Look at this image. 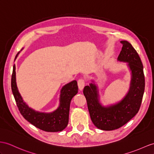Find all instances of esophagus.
<instances>
[{
    "mask_svg": "<svg viewBox=\"0 0 154 154\" xmlns=\"http://www.w3.org/2000/svg\"><path fill=\"white\" fill-rule=\"evenodd\" d=\"M85 79H84V78H81L78 80V88H79L80 90L83 89V88L85 86Z\"/></svg>",
    "mask_w": 154,
    "mask_h": 154,
    "instance_id": "obj_1",
    "label": "esophagus"
}]
</instances>
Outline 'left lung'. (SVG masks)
<instances>
[{"label":"left lung","instance_id":"obj_1","mask_svg":"<svg viewBox=\"0 0 154 154\" xmlns=\"http://www.w3.org/2000/svg\"><path fill=\"white\" fill-rule=\"evenodd\" d=\"M120 42L123 46L118 59L128 63L132 73L130 89L125 98L120 103L106 108L99 102L95 84L86 85L83 91L92 122L97 128L104 131L119 129L131 120L140 109L144 92L145 78L139 55L127 41Z\"/></svg>","mask_w":154,"mask_h":154}]
</instances>
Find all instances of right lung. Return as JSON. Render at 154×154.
<instances>
[{
  "label": "right lung",
  "mask_w": 154,
  "mask_h": 154,
  "mask_svg": "<svg viewBox=\"0 0 154 154\" xmlns=\"http://www.w3.org/2000/svg\"><path fill=\"white\" fill-rule=\"evenodd\" d=\"M18 54L19 53L16 55L15 59ZM11 87L19 111L26 120L37 128L47 132H59L65 129L69 123L70 101L78 91L76 80L70 82L62 88L59 107L55 112L49 114L33 110L23 102L17 88L15 65L13 66Z\"/></svg>",
  "instance_id": "obj_1"
}]
</instances>
